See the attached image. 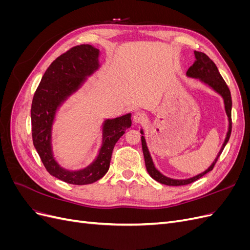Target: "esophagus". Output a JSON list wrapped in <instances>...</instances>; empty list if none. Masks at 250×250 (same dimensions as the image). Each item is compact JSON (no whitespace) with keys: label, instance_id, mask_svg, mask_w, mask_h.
<instances>
[{"label":"esophagus","instance_id":"34e87169","mask_svg":"<svg viewBox=\"0 0 250 250\" xmlns=\"http://www.w3.org/2000/svg\"><path fill=\"white\" fill-rule=\"evenodd\" d=\"M145 119H146V115L142 111L135 112L133 115V122L134 123H142L143 121H145Z\"/></svg>","mask_w":250,"mask_h":250}]
</instances>
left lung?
I'll return each mask as SVG.
<instances>
[{
	"mask_svg": "<svg viewBox=\"0 0 250 250\" xmlns=\"http://www.w3.org/2000/svg\"><path fill=\"white\" fill-rule=\"evenodd\" d=\"M194 55H195V62L194 63L188 67V70L187 72V77L192 78V79H197L199 82L203 83L204 85L208 86L216 92L218 95H220L223 99V104H224V110L226 116H228V121H229V126H228V132H226L224 142L222 144V146L220 148V151H219L216 158L214 162L211 163L209 167L204 170L203 172L197 174V175L188 177V178H184V179H177V178H172L166 176L165 174H163L160 170H158L155 165L153 163L152 156L150 154V151L147 146V142L145 139V132H144V129L142 128L141 133H142V148H143V153H144V158H145V164H146V169L147 172L149 173V175L152 177L154 180L158 181L163 185L166 186H185L194 183L195 180H197L201 178L202 176L206 175L207 173L213 170L214 166L218 160V157L220 156L222 153V151L225 147L226 144H228L229 137H230V132H231V106H232V102H231V96L229 86L226 85L225 81L223 80L222 76L218 71V67L216 64L213 62L208 55L204 54L202 52L198 51H194Z\"/></svg>",
	"mask_w": 250,
	"mask_h": 250,
	"instance_id": "left-lung-1",
	"label": "left lung"
}]
</instances>
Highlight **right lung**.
Masks as SVG:
<instances>
[{
	"mask_svg": "<svg viewBox=\"0 0 250 250\" xmlns=\"http://www.w3.org/2000/svg\"><path fill=\"white\" fill-rule=\"evenodd\" d=\"M101 51L92 44L72 48L53 62L43 74L33 97L31 107L34 147L52 176L72 185H89L102 178L109 169L113 147L131 126V113L104 119L101 143L92 163L77 170L62 167L54 154V125L58 112L71 98L79 93L88 78L99 72Z\"/></svg>",
	"mask_w": 250,
	"mask_h": 250,
	"instance_id": "right-lung-1",
	"label": "right lung"
}]
</instances>
